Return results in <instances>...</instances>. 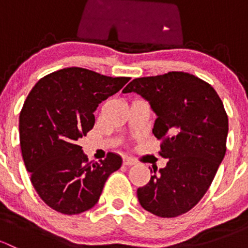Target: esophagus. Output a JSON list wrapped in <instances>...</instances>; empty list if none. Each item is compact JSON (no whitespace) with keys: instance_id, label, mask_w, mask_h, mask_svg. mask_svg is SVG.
Wrapping results in <instances>:
<instances>
[{"instance_id":"34e87169","label":"esophagus","mask_w":248,"mask_h":248,"mask_svg":"<svg viewBox=\"0 0 248 248\" xmlns=\"http://www.w3.org/2000/svg\"><path fill=\"white\" fill-rule=\"evenodd\" d=\"M124 166L131 167V166H134V164H136V161H134V159H132V158H129V157H124Z\"/></svg>"}]
</instances>
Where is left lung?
Returning <instances> with one entry per match:
<instances>
[{
	"mask_svg": "<svg viewBox=\"0 0 248 248\" xmlns=\"http://www.w3.org/2000/svg\"><path fill=\"white\" fill-rule=\"evenodd\" d=\"M122 92L149 102L157 116L152 133L168 159L138 188L140 205L164 218L186 214L206 193L226 155L228 116L221 98L211 85L184 72L138 78Z\"/></svg>",
	"mask_w": 248,
	"mask_h": 248,
	"instance_id": "obj_1",
	"label": "left lung"
}]
</instances>
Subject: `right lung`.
<instances>
[{
	"label": "right lung",
	"instance_id": "obj_1",
	"mask_svg": "<svg viewBox=\"0 0 248 248\" xmlns=\"http://www.w3.org/2000/svg\"><path fill=\"white\" fill-rule=\"evenodd\" d=\"M129 78H111L79 67L54 72L39 80L19 116L22 159L38 196L64 215L93 207L122 158L109 152L91 163L78 140L93 128L97 107L119 92Z\"/></svg>",
	"mask_w": 248,
	"mask_h": 248
}]
</instances>
